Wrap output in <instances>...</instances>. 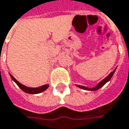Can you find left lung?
<instances>
[{"instance_id": "left-lung-1", "label": "left lung", "mask_w": 129, "mask_h": 129, "mask_svg": "<svg viewBox=\"0 0 129 129\" xmlns=\"http://www.w3.org/2000/svg\"><path fill=\"white\" fill-rule=\"evenodd\" d=\"M114 72H115V69L113 71V72H111V73L108 75V76L106 77L105 79H103L102 81H100L99 83L95 86V87H94V88H87V87H85V86H78L79 88H83V89H85V90H88V91H95V90H98V89H99L100 88H101L103 86H104V84L106 83H107L108 81H109L110 80V79L111 78V77L112 75H114Z\"/></svg>"}]
</instances>
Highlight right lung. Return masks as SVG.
I'll return each mask as SVG.
<instances>
[{
	"instance_id": "right-lung-1",
	"label": "right lung",
	"mask_w": 129,
	"mask_h": 129,
	"mask_svg": "<svg viewBox=\"0 0 129 129\" xmlns=\"http://www.w3.org/2000/svg\"><path fill=\"white\" fill-rule=\"evenodd\" d=\"M10 76L12 77V79L17 83V85H18L20 88H21L23 91H25V92H26V93H28V94H38V93H41L42 91H45L46 88L49 87V85L46 84V85L38 87V88H29V87H26V86L22 85L21 83H20L18 80H17L14 77L12 76V75H10Z\"/></svg>"
}]
</instances>
